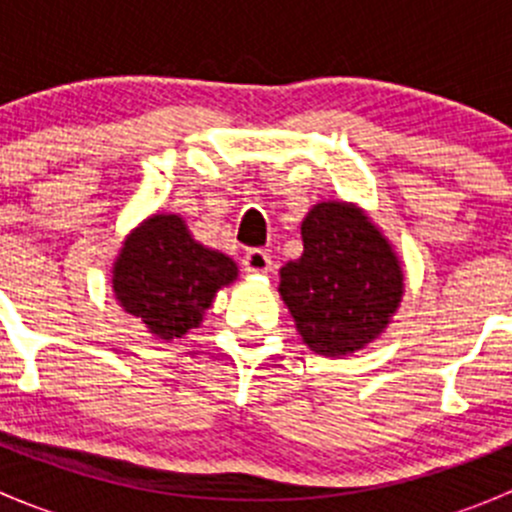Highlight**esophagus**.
Listing matches in <instances>:
<instances>
[{"instance_id":"obj_1","label":"esophagus","mask_w":512,"mask_h":512,"mask_svg":"<svg viewBox=\"0 0 512 512\" xmlns=\"http://www.w3.org/2000/svg\"><path fill=\"white\" fill-rule=\"evenodd\" d=\"M242 267L247 275H267L272 270V257L267 250H250L242 257Z\"/></svg>"}]
</instances>
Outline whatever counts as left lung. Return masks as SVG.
I'll use <instances>...</instances> for the list:
<instances>
[{"mask_svg":"<svg viewBox=\"0 0 512 512\" xmlns=\"http://www.w3.org/2000/svg\"><path fill=\"white\" fill-rule=\"evenodd\" d=\"M302 257L280 270V297L314 354L349 356L386 332L404 297V267L364 208L322 200L302 220Z\"/></svg>","mask_w":512,"mask_h":512,"instance_id":"8db88e82","label":"left lung"}]
</instances>
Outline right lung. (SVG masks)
I'll return each instance as SVG.
<instances>
[{
	"label": "right lung",
	"mask_w": 512,
	"mask_h": 512,
	"mask_svg": "<svg viewBox=\"0 0 512 512\" xmlns=\"http://www.w3.org/2000/svg\"><path fill=\"white\" fill-rule=\"evenodd\" d=\"M237 265L190 235L175 213H153L123 240L111 270L116 302L163 342L203 324L220 289L237 280Z\"/></svg>",
	"instance_id": "1"
}]
</instances>
